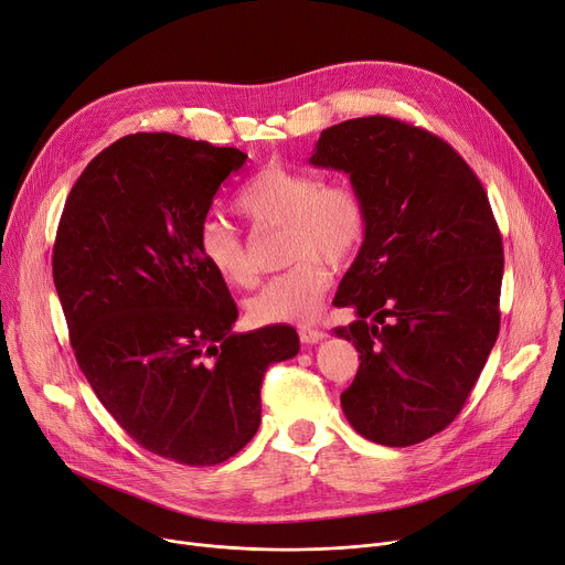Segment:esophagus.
<instances>
[{
  "label": "esophagus",
  "instance_id": "obj_1",
  "mask_svg": "<svg viewBox=\"0 0 565 565\" xmlns=\"http://www.w3.org/2000/svg\"><path fill=\"white\" fill-rule=\"evenodd\" d=\"M299 338L303 344H315V342H321L327 338V331L321 329H315V327H301L299 329Z\"/></svg>",
  "mask_w": 565,
  "mask_h": 565
}]
</instances>
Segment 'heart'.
I'll list each match as a JSON object with an SVG mask.
<instances>
[{
    "mask_svg": "<svg viewBox=\"0 0 565 565\" xmlns=\"http://www.w3.org/2000/svg\"><path fill=\"white\" fill-rule=\"evenodd\" d=\"M236 209L257 225H285L287 257L297 259L246 303L250 319L255 324L315 319L331 285V266L323 257L344 264L363 246L367 211L361 195L347 183H321L310 172L271 166L246 183ZM198 250L225 285H255L244 241L223 221H202Z\"/></svg>",
    "mask_w": 565,
    "mask_h": 565,
    "instance_id": "b5f03b06",
    "label": "heart"
}]
</instances>
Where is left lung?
<instances>
[{"label": "left lung", "mask_w": 565, "mask_h": 565, "mask_svg": "<svg viewBox=\"0 0 565 565\" xmlns=\"http://www.w3.org/2000/svg\"><path fill=\"white\" fill-rule=\"evenodd\" d=\"M310 163L344 172L367 211L333 299L356 312L333 333L361 354L342 412L374 444H420L460 414L499 335L503 246L490 200L448 142L391 117L321 130Z\"/></svg>", "instance_id": "obj_1"}]
</instances>
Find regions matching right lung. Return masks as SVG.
Here are the masks:
<instances>
[{
	"mask_svg": "<svg viewBox=\"0 0 565 565\" xmlns=\"http://www.w3.org/2000/svg\"><path fill=\"white\" fill-rule=\"evenodd\" d=\"M246 158L172 132L126 136L71 188L52 253L96 397L142 448L188 467L221 465L255 437L266 367L299 354L291 327L232 331L236 303L198 250Z\"/></svg>",
	"mask_w": 565,
	"mask_h": 565,
	"instance_id": "right-lung-1",
	"label": "right lung"
}]
</instances>
